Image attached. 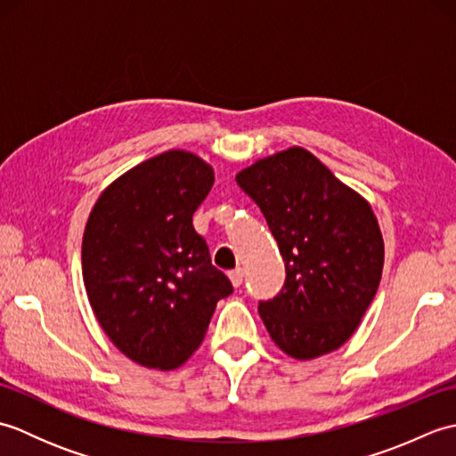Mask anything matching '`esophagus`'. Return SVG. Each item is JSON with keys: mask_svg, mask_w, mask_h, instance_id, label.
Returning a JSON list of instances; mask_svg holds the SVG:
<instances>
[{"mask_svg": "<svg viewBox=\"0 0 456 456\" xmlns=\"http://www.w3.org/2000/svg\"><path fill=\"white\" fill-rule=\"evenodd\" d=\"M229 280H231V284H233L235 288H239L240 284H243V280H245V270L243 268H237V270H233V273H229Z\"/></svg>", "mask_w": 456, "mask_h": 456, "instance_id": "1", "label": "esophagus"}]
</instances>
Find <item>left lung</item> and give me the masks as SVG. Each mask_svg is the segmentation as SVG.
Returning a JSON list of instances; mask_svg holds the SVG:
<instances>
[{
  "mask_svg": "<svg viewBox=\"0 0 456 456\" xmlns=\"http://www.w3.org/2000/svg\"><path fill=\"white\" fill-rule=\"evenodd\" d=\"M263 211L286 265L278 296L258 304L273 341L299 361L346 343L376 296L384 240L370 203L305 149L237 174Z\"/></svg>",
  "mask_w": 456,
  "mask_h": 456,
  "instance_id": "obj_1",
  "label": "left lung"
}]
</instances>
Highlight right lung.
Here are the masks:
<instances>
[{
  "label": "right lung",
  "instance_id": "obj_1",
  "mask_svg": "<svg viewBox=\"0 0 456 456\" xmlns=\"http://www.w3.org/2000/svg\"><path fill=\"white\" fill-rule=\"evenodd\" d=\"M213 180L196 154L162 152L105 188L86 223L90 305L111 343L137 364L170 370L186 362L219 299L233 292L191 223Z\"/></svg>",
  "mask_w": 456,
  "mask_h": 456
}]
</instances>
